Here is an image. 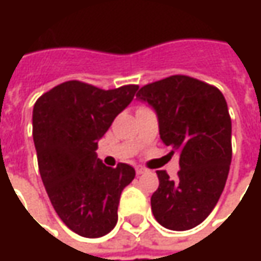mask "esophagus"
<instances>
[{"label": "esophagus", "instance_id": "esophagus-1", "mask_svg": "<svg viewBox=\"0 0 261 261\" xmlns=\"http://www.w3.org/2000/svg\"><path fill=\"white\" fill-rule=\"evenodd\" d=\"M148 173V170L144 168V167H136V174L141 175V174H146Z\"/></svg>", "mask_w": 261, "mask_h": 261}]
</instances>
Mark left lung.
I'll return each mask as SVG.
<instances>
[{
	"instance_id": "8db88e82",
	"label": "left lung",
	"mask_w": 261,
	"mask_h": 261,
	"mask_svg": "<svg viewBox=\"0 0 261 261\" xmlns=\"http://www.w3.org/2000/svg\"><path fill=\"white\" fill-rule=\"evenodd\" d=\"M136 98L155 112L163 144L180 156L175 180L156 171L152 214L168 229L195 228L215 207L229 173L231 117L225 97L196 78L173 75L144 86Z\"/></svg>"
}]
</instances>
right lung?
I'll list each match as a JSON object with an SVG mask.
<instances>
[{"label": "right lung", "mask_w": 261, "mask_h": 261, "mask_svg": "<svg viewBox=\"0 0 261 261\" xmlns=\"http://www.w3.org/2000/svg\"><path fill=\"white\" fill-rule=\"evenodd\" d=\"M138 86L101 90L66 81L42 95L33 107V141L42 181L56 214L87 238L109 234L117 222L122 190L135 168H110L97 158V144L115 117L134 100Z\"/></svg>", "instance_id": "add662e5"}]
</instances>
